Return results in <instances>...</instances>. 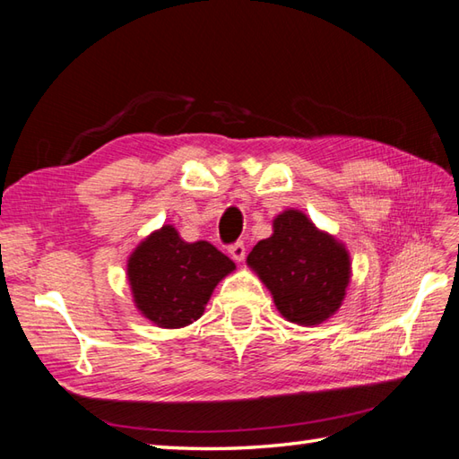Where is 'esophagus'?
I'll list each match as a JSON object with an SVG mask.
<instances>
[{"label": "esophagus", "mask_w": 459, "mask_h": 459, "mask_svg": "<svg viewBox=\"0 0 459 459\" xmlns=\"http://www.w3.org/2000/svg\"><path fill=\"white\" fill-rule=\"evenodd\" d=\"M230 255H231V259H233V261L241 263L243 259H246V246H243L241 241L233 243V246H230Z\"/></svg>", "instance_id": "34e87169"}]
</instances>
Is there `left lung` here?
<instances>
[{
	"label": "left lung",
	"instance_id": "8db88e82",
	"mask_svg": "<svg viewBox=\"0 0 459 459\" xmlns=\"http://www.w3.org/2000/svg\"><path fill=\"white\" fill-rule=\"evenodd\" d=\"M247 264L292 324L318 325L340 310L351 279V259L340 239L314 226L307 213L287 208L273 220Z\"/></svg>",
	"mask_w": 459,
	"mask_h": 459
}]
</instances>
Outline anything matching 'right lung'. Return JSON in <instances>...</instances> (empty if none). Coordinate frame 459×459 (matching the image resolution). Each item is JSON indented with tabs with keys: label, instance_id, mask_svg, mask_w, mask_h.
Masks as SVG:
<instances>
[{
	"label": "right lung",
	"instance_id": "1",
	"mask_svg": "<svg viewBox=\"0 0 459 459\" xmlns=\"http://www.w3.org/2000/svg\"><path fill=\"white\" fill-rule=\"evenodd\" d=\"M236 263L208 241L188 243L175 226H162L127 257V281L135 308L159 328L196 322L218 282Z\"/></svg>",
	"mask_w": 459,
	"mask_h": 459
}]
</instances>
